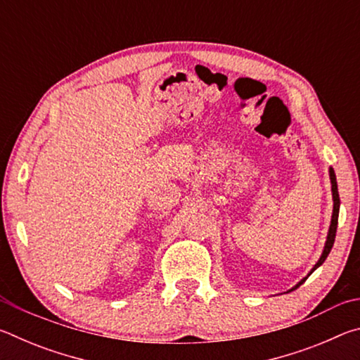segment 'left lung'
Masks as SVG:
<instances>
[{"label":"left lung","mask_w":360,"mask_h":360,"mask_svg":"<svg viewBox=\"0 0 360 360\" xmlns=\"http://www.w3.org/2000/svg\"><path fill=\"white\" fill-rule=\"evenodd\" d=\"M328 174H330V184H332V198H333V212H332V221H330V227H328V233H327V241H326V246H324V251H322L319 260L316 262V265L311 268V271L308 273V276L311 275V273L316 270V268H319L322 264H324V260L327 259V255L330 254L332 251V246L335 243V235H337V225H338V212H340V195H338V186H337V176H335L333 168H328ZM307 276V278H308ZM307 278H303L300 283L295 284L294 288L288 292H292L297 288H300V285L307 281Z\"/></svg>","instance_id":"left-lung-1"}]
</instances>
